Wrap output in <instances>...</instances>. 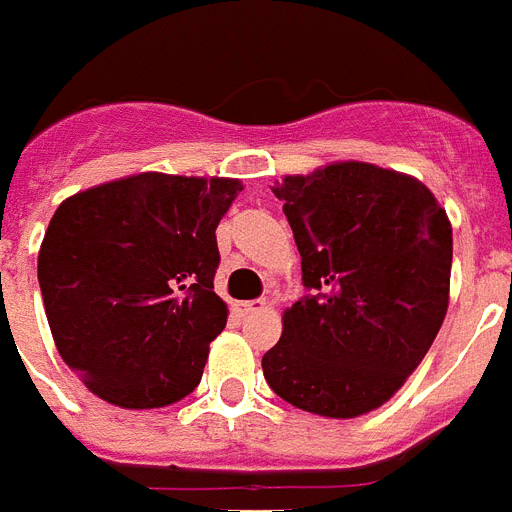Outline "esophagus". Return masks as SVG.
<instances>
[{
	"label": "esophagus",
	"mask_w": 512,
	"mask_h": 512,
	"mask_svg": "<svg viewBox=\"0 0 512 512\" xmlns=\"http://www.w3.org/2000/svg\"><path fill=\"white\" fill-rule=\"evenodd\" d=\"M264 306H266V301H240V303H235V308H238L243 316L256 314V311H261Z\"/></svg>",
	"instance_id": "34e87169"
}]
</instances>
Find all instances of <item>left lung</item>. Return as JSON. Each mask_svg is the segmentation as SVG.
<instances>
[{"mask_svg":"<svg viewBox=\"0 0 512 512\" xmlns=\"http://www.w3.org/2000/svg\"><path fill=\"white\" fill-rule=\"evenodd\" d=\"M306 298L261 358L282 400L324 418L377 411L432 348L450 303L453 227L421 180L369 162L285 175Z\"/></svg>","mask_w":512,"mask_h":512,"instance_id":"1","label":"left lung"}]
</instances>
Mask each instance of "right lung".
Wrapping results in <instances>:
<instances>
[{
    "mask_svg": "<svg viewBox=\"0 0 512 512\" xmlns=\"http://www.w3.org/2000/svg\"><path fill=\"white\" fill-rule=\"evenodd\" d=\"M240 190L235 177L141 172L57 206L38 285L59 356L96 398L146 411L196 390L227 324L214 232Z\"/></svg>",
    "mask_w": 512,
    "mask_h": 512,
    "instance_id": "1",
    "label": "right lung"
}]
</instances>
